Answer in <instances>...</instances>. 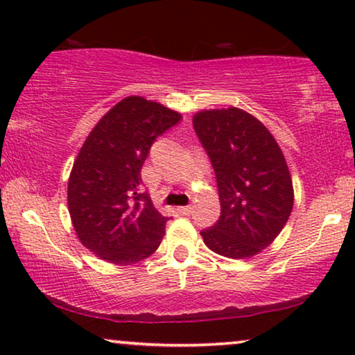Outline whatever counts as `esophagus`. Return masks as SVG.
Returning <instances> with one entry per match:
<instances>
[{
    "label": "esophagus",
    "mask_w": 355,
    "mask_h": 355,
    "mask_svg": "<svg viewBox=\"0 0 355 355\" xmlns=\"http://www.w3.org/2000/svg\"><path fill=\"white\" fill-rule=\"evenodd\" d=\"M178 211L181 213V215H189V213L192 211V207H191V205H187V207H179Z\"/></svg>",
    "instance_id": "1"
}]
</instances>
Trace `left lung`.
<instances>
[{
  "mask_svg": "<svg viewBox=\"0 0 355 355\" xmlns=\"http://www.w3.org/2000/svg\"><path fill=\"white\" fill-rule=\"evenodd\" d=\"M192 123L221 203L215 225L200 231L203 242L227 259H249L275 241L293 211L284 155L270 130L239 108L200 111Z\"/></svg>",
  "mask_w": 355,
  "mask_h": 355,
  "instance_id": "left-lung-1",
  "label": "left lung"
}]
</instances>
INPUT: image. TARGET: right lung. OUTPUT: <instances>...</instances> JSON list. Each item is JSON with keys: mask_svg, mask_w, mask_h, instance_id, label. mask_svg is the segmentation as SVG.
I'll list each match as a JSON object with an SVG mask.
<instances>
[{"mask_svg": "<svg viewBox=\"0 0 355 355\" xmlns=\"http://www.w3.org/2000/svg\"><path fill=\"white\" fill-rule=\"evenodd\" d=\"M181 114L128 96L98 121L82 145L67 184V205L82 244L100 259L129 265L162 244L168 216L142 191L140 169L157 137Z\"/></svg>", "mask_w": 355, "mask_h": 355, "instance_id": "1", "label": "right lung"}]
</instances>
